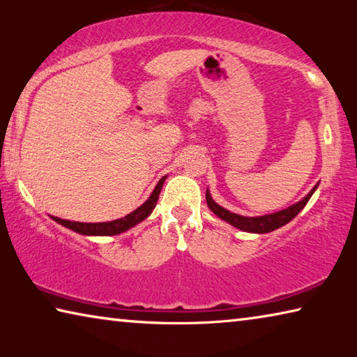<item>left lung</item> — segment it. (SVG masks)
<instances>
[{
  "label": "left lung",
  "mask_w": 357,
  "mask_h": 357,
  "mask_svg": "<svg viewBox=\"0 0 357 357\" xmlns=\"http://www.w3.org/2000/svg\"><path fill=\"white\" fill-rule=\"evenodd\" d=\"M318 184L313 187V189L307 193V195L302 198L301 202H298L293 206H289L287 209H282L279 213H274V214H266V215H259V217H244V215H239V214H234V213H229L228 209L222 208L217 204L213 198H211V193L209 190H206V203L209 209L213 211V213L220 217L222 220L228 222L229 225L236 227L239 229H243V231H249V233H269V231H274V229L280 228L283 225H287L288 222H291L296 215H298L307 203H309L310 197L313 195V192L317 190Z\"/></svg>",
  "instance_id": "8db88e82"
}]
</instances>
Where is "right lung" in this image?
Here are the masks:
<instances>
[{
    "label": "right lung",
    "instance_id": "right-lung-1",
    "mask_svg": "<svg viewBox=\"0 0 357 357\" xmlns=\"http://www.w3.org/2000/svg\"><path fill=\"white\" fill-rule=\"evenodd\" d=\"M165 178L167 176H164L159 181V183H157L153 193H151L148 200L144 202L140 208L132 211L130 214L123 217V219H116V220H112V222H100V223L70 222V220L59 219V217H53V215H52V219L58 222L59 225L69 228L75 233L84 234V236H113V234L124 233V231H128L129 228L135 227L137 223L143 222L151 213H153V209L155 208V204H157V200H159V193L162 190V185H164Z\"/></svg>",
    "mask_w": 357,
    "mask_h": 357
}]
</instances>
